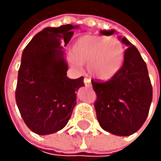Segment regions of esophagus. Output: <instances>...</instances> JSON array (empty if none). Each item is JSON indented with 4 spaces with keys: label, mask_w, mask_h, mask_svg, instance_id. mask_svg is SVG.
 <instances>
[{
    "label": "esophagus",
    "mask_w": 161,
    "mask_h": 161,
    "mask_svg": "<svg viewBox=\"0 0 161 161\" xmlns=\"http://www.w3.org/2000/svg\"><path fill=\"white\" fill-rule=\"evenodd\" d=\"M84 84H85L87 87H90V86H91V79L86 77V78L84 79Z\"/></svg>",
    "instance_id": "esophagus-1"
}]
</instances>
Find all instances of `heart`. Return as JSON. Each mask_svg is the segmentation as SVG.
I'll return each instance as SVG.
<instances>
[{"mask_svg":"<svg viewBox=\"0 0 161 161\" xmlns=\"http://www.w3.org/2000/svg\"><path fill=\"white\" fill-rule=\"evenodd\" d=\"M73 56L69 60L72 65L79 67L88 64L89 73L97 79L107 80L120 69L124 60V47L115 37L100 36H80L73 44Z\"/></svg>","mask_w":161,"mask_h":161,"instance_id":"obj_1","label":"heart"}]
</instances>
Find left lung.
Listing matches in <instances>:
<instances>
[{
	"label": "left lung",
	"instance_id": "obj_1",
	"mask_svg": "<svg viewBox=\"0 0 161 161\" xmlns=\"http://www.w3.org/2000/svg\"><path fill=\"white\" fill-rule=\"evenodd\" d=\"M111 36L114 31H101ZM122 42L127 46L124 64L107 81L92 84L97 94L95 108L99 125L104 130L119 136L136 132L145 123L153 99V88L147 64L137 48L125 37Z\"/></svg>",
	"mask_w": 161,
	"mask_h": 161
}]
</instances>
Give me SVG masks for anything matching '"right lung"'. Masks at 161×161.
Wrapping results in <instances>:
<instances>
[{"mask_svg":"<svg viewBox=\"0 0 161 161\" xmlns=\"http://www.w3.org/2000/svg\"><path fill=\"white\" fill-rule=\"evenodd\" d=\"M70 24L45 28L22 53L15 99L27 126L36 134L57 132L65 126L76 105L77 90L84 77L69 79L62 45L73 36Z\"/></svg>","mask_w":161,"mask_h":161,"instance_id":"obj_1","label":"right lung"}]
</instances>
